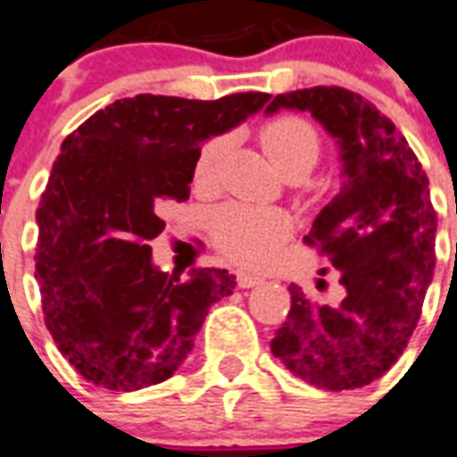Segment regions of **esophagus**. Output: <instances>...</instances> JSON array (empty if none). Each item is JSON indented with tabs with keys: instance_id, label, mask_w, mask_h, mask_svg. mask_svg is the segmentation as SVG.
<instances>
[{
	"instance_id": "esophagus-1",
	"label": "esophagus",
	"mask_w": 457,
	"mask_h": 457,
	"mask_svg": "<svg viewBox=\"0 0 457 457\" xmlns=\"http://www.w3.org/2000/svg\"><path fill=\"white\" fill-rule=\"evenodd\" d=\"M262 277L261 274H251V272H237V284L241 288H253V287H261L262 284Z\"/></svg>"
}]
</instances>
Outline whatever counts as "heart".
I'll list each match as a JSON object with an SVG mask.
<instances>
[{
  "label": "heart",
  "instance_id": "obj_1",
  "mask_svg": "<svg viewBox=\"0 0 457 457\" xmlns=\"http://www.w3.org/2000/svg\"><path fill=\"white\" fill-rule=\"evenodd\" d=\"M262 152L279 173L288 169L310 170L319 159L321 140L312 124L295 114H281L265 121L258 131ZM228 140L218 136L204 145L195 159V183L199 187L213 185L220 169ZM293 229L284 211L232 206L222 211L213 228L216 244L229 261L246 267H265L279 255L284 241Z\"/></svg>",
  "mask_w": 457,
  "mask_h": 457
}]
</instances>
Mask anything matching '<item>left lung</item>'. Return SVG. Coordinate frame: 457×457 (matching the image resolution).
Here are the masks:
<instances>
[{"label":"left lung","mask_w":457,"mask_h":457,"mask_svg":"<svg viewBox=\"0 0 457 457\" xmlns=\"http://www.w3.org/2000/svg\"><path fill=\"white\" fill-rule=\"evenodd\" d=\"M279 110L310 112L340 147L345 183L305 241L328 255L345 295L321 305L291 284V312L272 354L319 389L363 387L403 354L432 284L436 213L429 180L395 124L347 88L279 94L265 114Z\"/></svg>","instance_id":"left-lung-1"}]
</instances>
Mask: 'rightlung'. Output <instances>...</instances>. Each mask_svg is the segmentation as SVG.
Here are the masks:
<instances>
[{"instance_id":"add662e5","label":"right lung","mask_w":457,"mask_h":457,"mask_svg":"<svg viewBox=\"0 0 457 457\" xmlns=\"http://www.w3.org/2000/svg\"><path fill=\"white\" fill-rule=\"evenodd\" d=\"M270 94L114 100L62 140L37 209L44 321L62 357L98 387L164 383L195 347L209 307L232 295L235 274L162 272L147 241L162 206L185 202L195 159L213 136L261 112Z\"/></svg>"}]
</instances>
